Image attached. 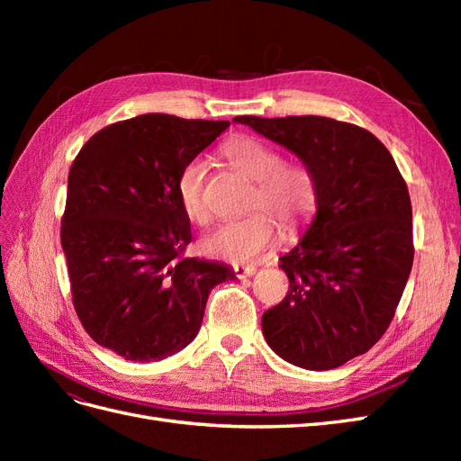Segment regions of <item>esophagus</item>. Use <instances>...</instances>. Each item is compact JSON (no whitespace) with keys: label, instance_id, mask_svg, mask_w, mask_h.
<instances>
[{"label":"esophagus","instance_id":"obj_1","mask_svg":"<svg viewBox=\"0 0 461 461\" xmlns=\"http://www.w3.org/2000/svg\"><path fill=\"white\" fill-rule=\"evenodd\" d=\"M234 275L239 278H246V276H252L256 273L254 265H234Z\"/></svg>","mask_w":461,"mask_h":461}]
</instances>
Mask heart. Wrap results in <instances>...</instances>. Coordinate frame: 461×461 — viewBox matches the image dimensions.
<instances>
[{"mask_svg": "<svg viewBox=\"0 0 461 461\" xmlns=\"http://www.w3.org/2000/svg\"><path fill=\"white\" fill-rule=\"evenodd\" d=\"M222 156L236 171L256 183L249 209L259 212L222 222L202 240V249L209 258L248 263L275 244L276 227L272 216L286 234H296L310 221L317 203L315 176L305 165L285 163L281 151L254 136L229 140L222 146ZM205 175V161L194 158L183 165L176 176L178 203L185 215L198 225L209 221Z\"/></svg>", "mask_w": 461, "mask_h": 461, "instance_id": "heart-1", "label": "heart"}]
</instances>
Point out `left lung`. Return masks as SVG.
<instances>
[{
    "label": "left lung",
    "mask_w": 461,
    "mask_h": 461,
    "mask_svg": "<svg viewBox=\"0 0 461 461\" xmlns=\"http://www.w3.org/2000/svg\"><path fill=\"white\" fill-rule=\"evenodd\" d=\"M296 153L317 185V213L278 258L288 294L261 317L273 352L327 371L381 340L413 263L406 180L369 131L329 117H234Z\"/></svg>",
    "instance_id": "8db88e82"
}]
</instances>
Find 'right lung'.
<instances>
[{"mask_svg":"<svg viewBox=\"0 0 461 461\" xmlns=\"http://www.w3.org/2000/svg\"><path fill=\"white\" fill-rule=\"evenodd\" d=\"M229 121L148 113L119 121L82 146L68 171L61 246L82 327L131 361L188 346L227 265L185 258L190 219L176 198L183 165Z\"/></svg>","mask_w":461,"mask_h":461,"instance_id":"1","label":"right lung"}]
</instances>
